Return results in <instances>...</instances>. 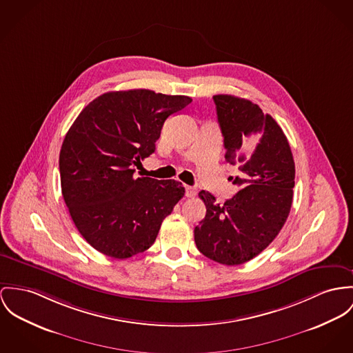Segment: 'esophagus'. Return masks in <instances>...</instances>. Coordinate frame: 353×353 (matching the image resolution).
Returning <instances> with one entry per match:
<instances>
[{"instance_id":"esophagus-1","label":"esophagus","mask_w":353,"mask_h":353,"mask_svg":"<svg viewBox=\"0 0 353 353\" xmlns=\"http://www.w3.org/2000/svg\"><path fill=\"white\" fill-rule=\"evenodd\" d=\"M185 196L187 197H194L196 196V190L192 187H185Z\"/></svg>"}]
</instances>
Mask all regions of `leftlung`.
Returning <instances> with one entry per match:
<instances>
[{"label":"left lung","mask_w":353,"mask_h":353,"mask_svg":"<svg viewBox=\"0 0 353 353\" xmlns=\"http://www.w3.org/2000/svg\"><path fill=\"white\" fill-rule=\"evenodd\" d=\"M225 161L238 166L231 177L241 190L224 204L199 192L207 214L194 227L199 251L217 263L235 266L261 254L289 216L296 166L290 145L272 115L251 101L215 95Z\"/></svg>","instance_id":"obj_1"}]
</instances>
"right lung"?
Masks as SVG:
<instances>
[{"instance_id": "add662e5", "label": "right lung", "mask_w": 353, "mask_h": 353, "mask_svg": "<svg viewBox=\"0 0 353 353\" xmlns=\"http://www.w3.org/2000/svg\"><path fill=\"white\" fill-rule=\"evenodd\" d=\"M190 97L152 90L111 91L90 102L63 141L61 193L81 236L99 252L126 259L154 243L185 190L176 180L134 177L156 150L163 122Z\"/></svg>"}]
</instances>
